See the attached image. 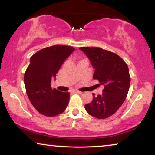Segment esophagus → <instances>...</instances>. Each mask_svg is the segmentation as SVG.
Returning a JSON list of instances; mask_svg holds the SVG:
<instances>
[{"label": "esophagus", "mask_w": 155, "mask_h": 155, "mask_svg": "<svg viewBox=\"0 0 155 155\" xmlns=\"http://www.w3.org/2000/svg\"><path fill=\"white\" fill-rule=\"evenodd\" d=\"M74 93H77V94H81V92L77 91V90H76V91H74Z\"/></svg>", "instance_id": "34e87169"}]
</instances>
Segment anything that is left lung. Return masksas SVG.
I'll return each mask as SVG.
<instances>
[{"label": "left lung", "instance_id": "obj_1", "mask_svg": "<svg viewBox=\"0 0 155 155\" xmlns=\"http://www.w3.org/2000/svg\"><path fill=\"white\" fill-rule=\"evenodd\" d=\"M95 68L93 79L104 86L103 93L85 105V110L97 119L111 117L122 106L130 84L127 65L120 56L100 47H80Z\"/></svg>", "mask_w": 155, "mask_h": 155}]
</instances>
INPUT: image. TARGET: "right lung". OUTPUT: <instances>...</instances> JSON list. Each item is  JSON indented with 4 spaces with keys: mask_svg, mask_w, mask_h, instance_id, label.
I'll return each instance as SVG.
<instances>
[{
    "mask_svg": "<svg viewBox=\"0 0 155 155\" xmlns=\"http://www.w3.org/2000/svg\"><path fill=\"white\" fill-rule=\"evenodd\" d=\"M74 50L73 47L54 45L41 49L31 58L25 73V86L32 105L44 116H57L68 104L69 92L51 88V80Z\"/></svg>",
    "mask_w": 155,
    "mask_h": 155,
    "instance_id": "right-lung-1",
    "label": "right lung"
}]
</instances>
